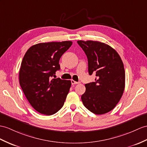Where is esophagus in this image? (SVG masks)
<instances>
[{"label":"esophagus","mask_w":147,"mask_h":147,"mask_svg":"<svg viewBox=\"0 0 147 147\" xmlns=\"http://www.w3.org/2000/svg\"><path fill=\"white\" fill-rule=\"evenodd\" d=\"M71 85H76V84H79V82H76V81H75V80H71Z\"/></svg>","instance_id":"1"}]
</instances>
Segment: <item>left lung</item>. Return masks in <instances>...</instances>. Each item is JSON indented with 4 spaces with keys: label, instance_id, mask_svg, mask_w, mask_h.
Masks as SVG:
<instances>
[{
    "label": "left lung",
    "instance_id": "8db88e82",
    "mask_svg": "<svg viewBox=\"0 0 147 147\" xmlns=\"http://www.w3.org/2000/svg\"><path fill=\"white\" fill-rule=\"evenodd\" d=\"M88 59V73L95 74L94 82L85 84L81 98L91 112L102 115L115 108L123 95L125 74L122 60L115 49L104 43L78 40Z\"/></svg>",
    "mask_w": 147,
    "mask_h": 147
}]
</instances>
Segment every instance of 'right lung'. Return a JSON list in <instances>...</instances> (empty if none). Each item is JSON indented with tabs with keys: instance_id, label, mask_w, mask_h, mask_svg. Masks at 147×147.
I'll return each instance as SVG.
<instances>
[{
	"instance_id": "add662e5",
	"label": "right lung",
	"mask_w": 147,
	"mask_h": 147,
	"mask_svg": "<svg viewBox=\"0 0 147 147\" xmlns=\"http://www.w3.org/2000/svg\"><path fill=\"white\" fill-rule=\"evenodd\" d=\"M71 44V41L40 43L30 47L22 59L20 87L32 107L44 115L58 112L69 92L70 80L52 77L60 69V57Z\"/></svg>"
}]
</instances>
